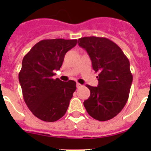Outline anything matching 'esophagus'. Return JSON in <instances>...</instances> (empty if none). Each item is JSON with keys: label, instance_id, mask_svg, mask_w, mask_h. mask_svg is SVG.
<instances>
[{"label": "esophagus", "instance_id": "obj_1", "mask_svg": "<svg viewBox=\"0 0 151 151\" xmlns=\"http://www.w3.org/2000/svg\"><path fill=\"white\" fill-rule=\"evenodd\" d=\"M82 85H81V84H79V83H77L76 84V87H77V88H80L82 87Z\"/></svg>", "mask_w": 151, "mask_h": 151}]
</instances>
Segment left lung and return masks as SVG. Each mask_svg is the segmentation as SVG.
I'll list each match as a JSON object with an SVG mask.
<instances>
[{
    "mask_svg": "<svg viewBox=\"0 0 151 151\" xmlns=\"http://www.w3.org/2000/svg\"><path fill=\"white\" fill-rule=\"evenodd\" d=\"M78 44L88 52L93 69L98 73L97 87L86 85L91 94L84 106L92 118L110 120L129 99L133 78L129 59L116 44L104 37H84Z\"/></svg>",
    "mask_w": 151,
    "mask_h": 151,
    "instance_id": "left-lung-1",
    "label": "left lung"
}]
</instances>
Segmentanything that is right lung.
<instances>
[{
  "label": "right lung",
  "mask_w": 151,
  "mask_h": 151,
  "mask_svg": "<svg viewBox=\"0 0 151 151\" xmlns=\"http://www.w3.org/2000/svg\"><path fill=\"white\" fill-rule=\"evenodd\" d=\"M76 44V39L42 40L23 57L19 81L24 101L31 112L45 122H55L65 115L76 89L75 81L52 78L54 70L60 69L66 52Z\"/></svg>",
  "instance_id": "obj_1"
}]
</instances>
